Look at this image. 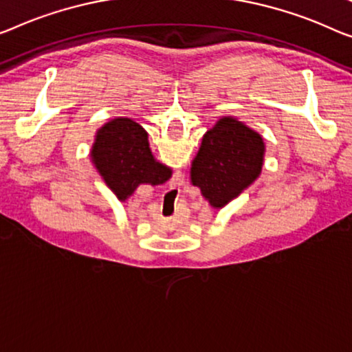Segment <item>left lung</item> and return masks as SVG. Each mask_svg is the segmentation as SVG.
Wrapping results in <instances>:
<instances>
[{"instance_id":"8db88e82","label":"left lung","mask_w":352,"mask_h":352,"mask_svg":"<svg viewBox=\"0 0 352 352\" xmlns=\"http://www.w3.org/2000/svg\"><path fill=\"white\" fill-rule=\"evenodd\" d=\"M265 145L237 118L224 117L202 138L191 164V182L213 208H223L261 175Z\"/></svg>"}]
</instances>
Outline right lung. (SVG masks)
Here are the masks:
<instances>
[{"label":"right lung","mask_w":352,"mask_h":352,"mask_svg":"<svg viewBox=\"0 0 352 352\" xmlns=\"http://www.w3.org/2000/svg\"><path fill=\"white\" fill-rule=\"evenodd\" d=\"M91 161L118 201L124 202L144 183L162 185L172 170L151 155L146 131L131 118H113L98 129Z\"/></svg>","instance_id":"add662e5"}]
</instances>
